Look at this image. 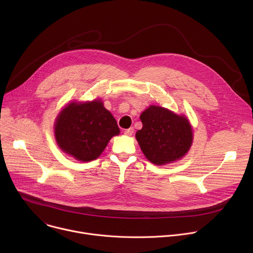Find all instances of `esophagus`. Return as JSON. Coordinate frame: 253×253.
<instances>
[{
  "mask_svg": "<svg viewBox=\"0 0 253 253\" xmlns=\"http://www.w3.org/2000/svg\"><path fill=\"white\" fill-rule=\"evenodd\" d=\"M133 132H134V128H133V127H130V128H128V129H126V130L124 131V133H125L126 135H128V136L132 135Z\"/></svg>",
  "mask_w": 253,
  "mask_h": 253,
  "instance_id": "obj_1",
  "label": "esophagus"
}]
</instances>
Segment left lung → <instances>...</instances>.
<instances>
[{
	"label": "left lung",
	"mask_w": 253,
	"mask_h": 253,
	"mask_svg": "<svg viewBox=\"0 0 253 253\" xmlns=\"http://www.w3.org/2000/svg\"><path fill=\"white\" fill-rule=\"evenodd\" d=\"M143 127L136 139L145 157L155 165H164L181 159L193 141L192 127L183 115L166 108L150 106L140 115Z\"/></svg>",
	"instance_id": "left-lung-1"
}]
</instances>
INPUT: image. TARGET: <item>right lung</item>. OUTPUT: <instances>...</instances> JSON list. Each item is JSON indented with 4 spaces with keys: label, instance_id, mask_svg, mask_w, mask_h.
I'll list each match as a JSON object with an SVG mask.
<instances>
[{
    "label": "right lung",
    "instance_id": "obj_1",
    "mask_svg": "<svg viewBox=\"0 0 253 253\" xmlns=\"http://www.w3.org/2000/svg\"><path fill=\"white\" fill-rule=\"evenodd\" d=\"M119 133L115 118L101 100L72 102L59 113L55 122L59 147L82 162L98 158L110 139Z\"/></svg>",
    "mask_w": 253,
    "mask_h": 253
}]
</instances>
